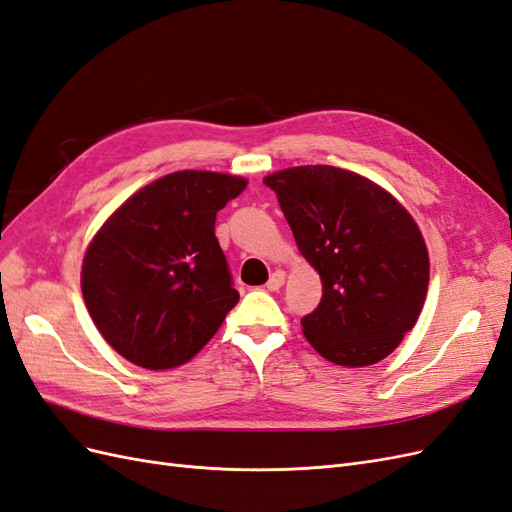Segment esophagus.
<instances>
[{
    "label": "esophagus",
    "instance_id": "obj_1",
    "mask_svg": "<svg viewBox=\"0 0 512 512\" xmlns=\"http://www.w3.org/2000/svg\"><path fill=\"white\" fill-rule=\"evenodd\" d=\"M284 280H286V275H284V271H275V273L271 275V280L267 282V290H271V292H275V290H280V288L284 286Z\"/></svg>",
    "mask_w": 512,
    "mask_h": 512
}]
</instances>
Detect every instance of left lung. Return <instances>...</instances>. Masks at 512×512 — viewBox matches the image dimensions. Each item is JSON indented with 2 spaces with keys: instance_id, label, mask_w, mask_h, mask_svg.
Instances as JSON below:
<instances>
[{
  "instance_id": "1",
  "label": "left lung",
  "mask_w": 512,
  "mask_h": 512,
  "mask_svg": "<svg viewBox=\"0 0 512 512\" xmlns=\"http://www.w3.org/2000/svg\"><path fill=\"white\" fill-rule=\"evenodd\" d=\"M322 299L301 318L307 342L331 363L365 367L389 356L418 320L429 256L412 215L380 185L335 166L265 177Z\"/></svg>"
}]
</instances>
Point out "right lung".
Listing matches in <instances>:
<instances>
[{"label":"right lung","mask_w":512,"mask_h":512,"mask_svg":"<svg viewBox=\"0 0 512 512\" xmlns=\"http://www.w3.org/2000/svg\"><path fill=\"white\" fill-rule=\"evenodd\" d=\"M247 181L179 170L128 198L83 260V299L98 331L145 369L177 367L239 301L215 218Z\"/></svg>","instance_id":"add662e5"}]
</instances>
